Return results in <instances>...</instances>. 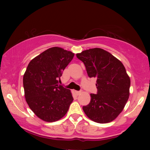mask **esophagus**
I'll use <instances>...</instances> for the list:
<instances>
[{"label":"esophagus","instance_id":"obj_1","mask_svg":"<svg viewBox=\"0 0 150 150\" xmlns=\"http://www.w3.org/2000/svg\"><path fill=\"white\" fill-rule=\"evenodd\" d=\"M74 93H76V96H79V95H80V94H81V91H74Z\"/></svg>","mask_w":150,"mask_h":150}]
</instances>
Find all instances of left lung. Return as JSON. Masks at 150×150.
<instances>
[{"label":"left lung","instance_id":"obj_1","mask_svg":"<svg viewBox=\"0 0 150 150\" xmlns=\"http://www.w3.org/2000/svg\"><path fill=\"white\" fill-rule=\"evenodd\" d=\"M90 78H96L97 94L83 109L93 122L106 124L121 113L130 96V79L121 61L102 48H91L77 53Z\"/></svg>","mask_w":150,"mask_h":150}]
</instances>
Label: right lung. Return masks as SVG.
Wrapping results in <instances>:
<instances>
[{
  "mask_svg": "<svg viewBox=\"0 0 150 150\" xmlns=\"http://www.w3.org/2000/svg\"><path fill=\"white\" fill-rule=\"evenodd\" d=\"M74 56L71 51L52 47L28 63L23 76L24 96L32 111L44 122L60 120L73 101L70 90L59 85V79Z\"/></svg>",
  "mask_w": 150,
  "mask_h": 150,
  "instance_id": "1",
  "label": "right lung"
}]
</instances>
